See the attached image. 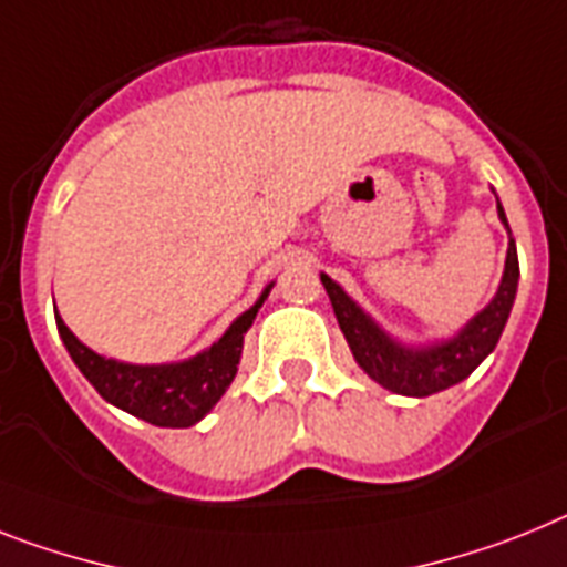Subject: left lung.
<instances>
[{
    "label": "left lung",
    "instance_id": "left-lung-1",
    "mask_svg": "<svg viewBox=\"0 0 567 567\" xmlns=\"http://www.w3.org/2000/svg\"><path fill=\"white\" fill-rule=\"evenodd\" d=\"M498 218L507 227L502 204H498ZM507 233H511V227H507ZM320 279L326 285L337 322H340L342 334L349 340V349L357 363H360V369L389 392L406 394V398H426V394L444 392V389L470 378L484 357L496 349L518 288L516 241L511 236L502 285H498L493 302L484 311L475 313L473 320L461 328L455 337L444 342H432V346H421V349H409V346L392 340L349 293L342 291L331 276L320 274Z\"/></svg>",
    "mask_w": 567,
    "mask_h": 567
}]
</instances>
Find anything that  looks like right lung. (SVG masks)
I'll return each instance as SVG.
<instances>
[{
  "label": "right lung",
  "instance_id": "add662e5",
  "mask_svg": "<svg viewBox=\"0 0 567 567\" xmlns=\"http://www.w3.org/2000/svg\"><path fill=\"white\" fill-rule=\"evenodd\" d=\"M270 288L274 285L261 291L256 306L247 308L239 320L218 337V342L184 363L132 365L100 357L97 351H92L71 334V328L60 320V313H56V331L63 337L71 360L78 363L80 372L97 389L103 401L141 417V421L155 423V426L184 430V426L202 421L233 383L239 372L241 342H245L247 328L254 326L256 311L268 299Z\"/></svg>",
  "mask_w": 567,
  "mask_h": 567
}]
</instances>
